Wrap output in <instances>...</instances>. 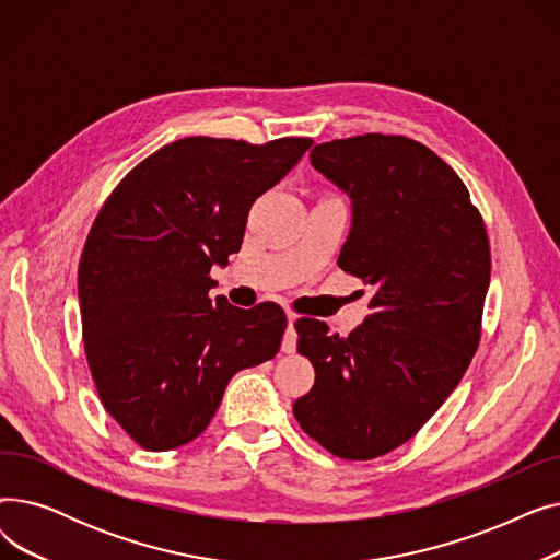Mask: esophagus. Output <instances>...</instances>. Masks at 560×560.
<instances>
[{
	"instance_id": "obj_1",
	"label": "esophagus",
	"mask_w": 560,
	"mask_h": 560,
	"mask_svg": "<svg viewBox=\"0 0 560 560\" xmlns=\"http://www.w3.org/2000/svg\"><path fill=\"white\" fill-rule=\"evenodd\" d=\"M295 322H298V315L295 313H288V329H285V336H283V342H281V351H285V354H292V351L298 349Z\"/></svg>"
}]
</instances>
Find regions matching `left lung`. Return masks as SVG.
Returning a JSON list of instances; mask_svg holds the SVG:
<instances>
[{
	"instance_id": "1",
	"label": "left lung",
	"mask_w": 560,
	"mask_h": 560,
	"mask_svg": "<svg viewBox=\"0 0 560 560\" xmlns=\"http://www.w3.org/2000/svg\"><path fill=\"white\" fill-rule=\"evenodd\" d=\"M311 163L351 199L338 265L372 298L347 338L319 319L295 322L315 384L292 413L334 456L370 460L413 438L472 361L490 243L460 176L418 140H331L313 147Z\"/></svg>"
}]
</instances>
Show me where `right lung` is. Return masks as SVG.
I'll use <instances>...</instances> for the list:
<instances>
[{"label": "right lung", "instance_id": "add662e5", "mask_svg": "<svg viewBox=\"0 0 560 560\" xmlns=\"http://www.w3.org/2000/svg\"><path fill=\"white\" fill-rule=\"evenodd\" d=\"M311 144L182 138L138 163L104 201L79 260L83 347L108 416L142 450L190 443L231 376L279 351L283 308L213 302L211 268L241 249L252 203Z\"/></svg>", "mask_w": 560, "mask_h": 560}]
</instances>
